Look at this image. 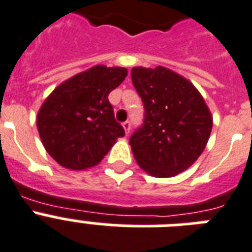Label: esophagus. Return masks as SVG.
<instances>
[{
    "instance_id": "obj_1",
    "label": "esophagus",
    "mask_w": 252,
    "mask_h": 252,
    "mask_svg": "<svg viewBox=\"0 0 252 252\" xmlns=\"http://www.w3.org/2000/svg\"><path fill=\"white\" fill-rule=\"evenodd\" d=\"M123 128H124V130H126V134H129V132H130V123L129 122H124V123H123Z\"/></svg>"
}]
</instances>
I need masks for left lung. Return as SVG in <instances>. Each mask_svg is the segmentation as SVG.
Masks as SVG:
<instances>
[{
    "label": "left lung",
    "mask_w": 252,
    "mask_h": 252,
    "mask_svg": "<svg viewBox=\"0 0 252 252\" xmlns=\"http://www.w3.org/2000/svg\"><path fill=\"white\" fill-rule=\"evenodd\" d=\"M132 83L142 98V126L129 138L134 159L154 177H173L199 158L212 116L197 88L165 67H134Z\"/></svg>",
    "instance_id": "obj_1"
}]
</instances>
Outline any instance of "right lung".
<instances>
[{"label": "right lung", "mask_w": 252, "mask_h": 252, "mask_svg": "<svg viewBox=\"0 0 252 252\" xmlns=\"http://www.w3.org/2000/svg\"><path fill=\"white\" fill-rule=\"evenodd\" d=\"M128 75L123 67L94 66L55 88L37 114L45 150L64 168L97 165L124 128L115 120L108 94Z\"/></svg>", "instance_id": "obj_1"}]
</instances>
